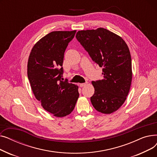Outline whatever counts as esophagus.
Instances as JSON below:
<instances>
[{
	"label": "esophagus",
	"mask_w": 157,
	"mask_h": 157,
	"mask_svg": "<svg viewBox=\"0 0 157 157\" xmlns=\"http://www.w3.org/2000/svg\"><path fill=\"white\" fill-rule=\"evenodd\" d=\"M86 85V83H79V85L80 87H83V86H85Z\"/></svg>",
	"instance_id": "34e87169"
}]
</instances>
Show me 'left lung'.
<instances>
[{
	"label": "left lung",
	"instance_id": "obj_1",
	"mask_svg": "<svg viewBox=\"0 0 157 157\" xmlns=\"http://www.w3.org/2000/svg\"><path fill=\"white\" fill-rule=\"evenodd\" d=\"M76 37L92 60L103 68V79L92 82L95 89L90 98L93 106L104 114L117 111L126 100L132 78L127 44L104 28L78 31Z\"/></svg>",
	"mask_w": 157,
	"mask_h": 157
}]
</instances>
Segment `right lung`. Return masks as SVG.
Returning a JSON list of instances; mask_svg holds the SVG:
<instances>
[{"mask_svg":"<svg viewBox=\"0 0 157 157\" xmlns=\"http://www.w3.org/2000/svg\"><path fill=\"white\" fill-rule=\"evenodd\" d=\"M76 30L54 31L32 48L27 64L31 88L43 108L56 117L74 109L79 97L78 86L62 81L64 53Z\"/></svg>","mask_w":157,"mask_h":157,"instance_id":"right-lung-1","label":"right lung"}]
</instances>
